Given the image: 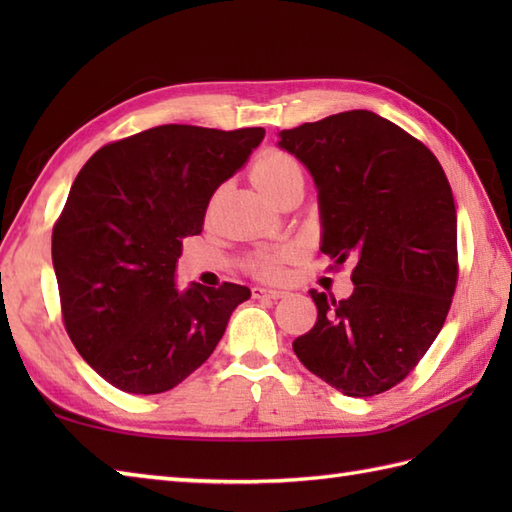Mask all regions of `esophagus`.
Wrapping results in <instances>:
<instances>
[{
	"instance_id": "34e87169",
	"label": "esophagus",
	"mask_w": 512,
	"mask_h": 512,
	"mask_svg": "<svg viewBox=\"0 0 512 512\" xmlns=\"http://www.w3.org/2000/svg\"><path fill=\"white\" fill-rule=\"evenodd\" d=\"M253 295L257 299H284L286 297V290L270 288V286H255L253 288Z\"/></svg>"
}]
</instances>
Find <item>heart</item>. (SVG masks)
<instances>
[{
    "instance_id": "1",
    "label": "heart",
    "mask_w": 512,
    "mask_h": 512,
    "mask_svg": "<svg viewBox=\"0 0 512 512\" xmlns=\"http://www.w3.org/2000/svg\"><path fill=\"white\" fill-rule=\"evenodd\" d=\"M301 167L295 160V156L286 154V151L279 149H266L257 156V160L250 167V180H253L259 193L266 195L268 200H275L277 195L284 191L292 180H301ZM284 253L277 255H262L253 262V270L259 275H277L281 259H284Z\"/></svg>"
}]
</instances>
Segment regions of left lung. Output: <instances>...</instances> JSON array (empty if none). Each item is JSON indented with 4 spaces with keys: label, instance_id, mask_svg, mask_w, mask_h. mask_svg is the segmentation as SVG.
Wrapping results in <instances>:
<instances>
[{
    "label": "left lung",
    "instance_id": "1",
    "mask_svg": "<svg viewBox=\"0 0 512 512\" xmlns=\"http://www.w3.org/2000/svg\"><path fill=\"white\" fill-rule=\"evenodd\" d=\"M319 189L321 253L354 259L352 297L312 290L319 317L292 343L299 361L345 396L383 394L436 341L458 286V217L438 158L367 110L279 134Z\"/></svg>",
    "mask_w": 512,
    "mask_h": 512
}]
</instances>
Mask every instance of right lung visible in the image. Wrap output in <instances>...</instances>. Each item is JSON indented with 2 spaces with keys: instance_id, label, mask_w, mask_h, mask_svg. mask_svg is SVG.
Returning a JSON list of instances; mask_svg holds the SVG:
<instances>
[{
  "instance_id": "1",
  "label": "right lung",
  "mask_w": 512,
  "mask_h": 512,
  "mask_svg": "<svg viewBox=\"0 0 512 512\" xmlns=\"http://www.w3.org/2000/svg\"><path fill=\"white\" fill-rule=\"evenodd\" d=\"M262 127L160 125L101 147L52 228L61 317L76 352L127 394H162L193 374L250 297L239 284L176 290L182 239L211 195L264 140Z\"/></svg>"
}]
</instances>
